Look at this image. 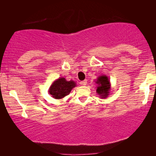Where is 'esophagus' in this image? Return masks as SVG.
Returning <instances> with one entry per match:
<instances>
[{"label": "esophagus", "mask_w": 156, "mask_h": 156, "mask_svg": "<svg viewBox=\"0 0 156 156\" xmlns=\"http://www.w3.org/2000/svg\"><path fill=\"white\" fill-rule=\"evenodd\" d=\"M87 84V80H85L84 81H82V82H81V84L83 85V86H86Z\"/></svg>", "instance_id": "obj_1"}]
</instances>
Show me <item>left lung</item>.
I'll return each mask as SVG.
<instances>
[{
	"label": "left lung",
	"mask_w": 156,
	"mask_h": 156,
	"mask_svg": "<svg viewBox=\"0 0 156 156\" xmlns=\"http://www.w3.org/2000/svg\"><path fill=\"white\" fill-rule=\"evenodd\" d=\"M95 83L97 84V93L102 99L107 98L111 91V83L108 77L106 75H101L98 76Z\"/></svg>",
	"instance_id": "1"
}]
</instances>
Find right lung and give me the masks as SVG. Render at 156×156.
I'll use <instances>...</instances> for the list:
<instances>
[{
    "mask_svg": "<svg viewBox=\"0 0 156 156\" xmlns=\"http://www.w3.org/2000/svg\"><path fill=\"white\" fill-rule=\"evenodd\" d=\"M76 86L75 82L67 81L65 78L60 77L53 82L49 89V93L55 99H61L67 96L72 89Z\"/></svg>",
    "mask_w": 156,
    "mask_h": 156,
    "instance_id": "add662e5",
    "label": "right lung"
}]
</instances>
